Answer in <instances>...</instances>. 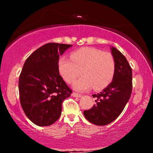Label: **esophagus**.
<instances>
[{
    "instance_id": "obj_1",
    "label": "esophagus",
    "mask_w": 153,
    "mask_h": 153,
    "mask_svg": "<svg viewBox=\"0 0 153 153\" xmlns=\"http://www.w3.org/2000/svg\"><path fill=\"white\" fill-rule=\"evenodd\" d=\"M72 96H73V97H76V98H80L82 96V95H80V94H77V93H73V94H72Z\"/></svg>"
}]
</instances>
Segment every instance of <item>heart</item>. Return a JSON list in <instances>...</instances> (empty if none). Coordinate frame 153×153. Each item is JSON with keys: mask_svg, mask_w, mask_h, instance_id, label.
Listing matches in <instances>:
<instances>
[{"mask_svg": "<svg viewBox=\"0 0 153 153\" xmlns=\"http://www.w3.org/2000/svg\"><path fill=\"white\" fill-rule=\"evenodd\" d=\"M59 75L71 83L80 75L82 76L73 83V88L85 91L94 88L101 90L112 80L115 62L109 53L93 47H82L73 52L70 57L62 56L57 60Z\"/></svg>", "mask_w": 153, "mask_h": 153, "instance_id": "1", "label": "heart"}]
</instances>
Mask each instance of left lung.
<instances>
[{
	"label": "left lung",
	"instance_id": "left-lung-1",
	"mask_svg": "<svg viewBox=\"0 0 153 153\" xmlns=\"http://www.w3.org/2000/svg\"><path fill=\"white\" fill-rule=\"evenodd\" d=\"M111 52L115 62L113 80L101 92L93 95L96 104L83 111L85 119L98 126L107 125L120 115L132 89V72L127 59L115 47H111Z\"/></svg>",
	"mask_w": 153,
	"mask_h": 153
}]
</instances>
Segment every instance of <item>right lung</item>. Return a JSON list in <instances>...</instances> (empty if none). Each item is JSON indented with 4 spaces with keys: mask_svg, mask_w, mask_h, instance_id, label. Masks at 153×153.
Here are the masks:
<instances>
[{
    "mask_svg": "<svg viewBox=\"0 0 153 153\" xmlns=\"http://www.w3.org/2000/svg\"><path fill=\"white\" fill-rule=\"evenodd\" d=\"M73 45L48 43L26 59L19 80L20 102L34 124L46 127L54 124L62 112V103L72 91L59 75L57 60Z\"/></svg>",
    "mask_w": 153,
    "mask_h": 153,
    "instance_id": "right-lung-1",
    "label": "right lung"
}]
</instances>
